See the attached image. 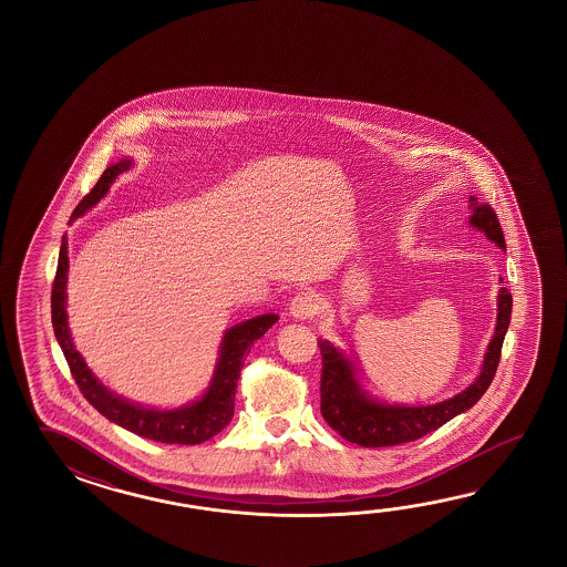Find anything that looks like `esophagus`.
<instances>
[{"mask_svg": "<svg viewBox=\"0 0 567 567\" xmlns=\"http://www.w3.org/2000/svg\"><path fill=\"white\" fill-rule=\"evenodd\" d=\"M322 310V296L313 289H303L289 301V312L298 320H310Z\"/></svg>", "mask_w": 567, "mask_h": 567, "instance_id": "obj_1", "label": "esophagus"}]
</instances>
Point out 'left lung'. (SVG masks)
Wrapping results in <instances>:
<instances>
[{
    "mask_svg": "<svg viewBox=\"0 0 567 567\" xmlns=\"http://www.w3.org/2000/svg\"><path fill=\"white\" fill-rule=\"evenodd\" d=\"M471 200L474 205L472 225L484 230L491 241L496 243L501 249H505V235L493 206L488 203L478 205L476 198ZM511 310H513V296L503 288L498 296L496 330H494L488 352L484 357L481 377L466 391L437 405L405 408V405L374 403L371 399L364 398V393L359 389V383L354 381V371L350 362L344 359V354H340L332 344L318 340L320 354H322L320 411L324 415L326 423L347 442L362 447L399 446V444L415 442L423 435L432 434L462 411L471 410L493 383L496 367L501 362L503 340L511 322Z\"/></svg>",
    "mask_w": 567,
    "mask_h": 567,
    "instance_id": "1",
    "label": "left lung"
}]
</instances>
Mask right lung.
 Wrapping results in <instances>:
<instances>
[{"instance_id": "obj_1", "label": "right lung", "mask_w": 567, "mask_h": 567, "mask_svg": "<svg viewBox=\"0 0 567 567\" xmlns=\"http://www.w3.org/2000/svg\"><path fill=\"white\" fill-rule=\"evenodd\" d=\"M130 166H132L130 159H121L115 166H109L101 174L95 186L91 188V193L86 194L85 198L76 205L73 217L83 215L91 206L96 205L107 193L109 184ZM66 271H69L66 237H62L59 266H56V276L52 284V296H50L52 326H54V334L64 352V359L69 362V369L73 373L74 383L81 389L83 398L101 415H105L111 422L130 430L133 434L147 437V440L162 442V444H182V446L203 444L229 425L233 413H235V393H237V381L241 377L243 359H245V354L251 352L255 340L264 337L267 330L278 322L276 313L257 316V318H251V320L227 330V334L223 338L220 359H218L213 385L200 401H196L194 405L184 408V410H144V408L132 405L123 399L115 398L113 393H109L107 389L101 385L93 373L89 371L81 354L74 350L71 332L66 326V310H64Z\"/></svg>"}]
</instances>
